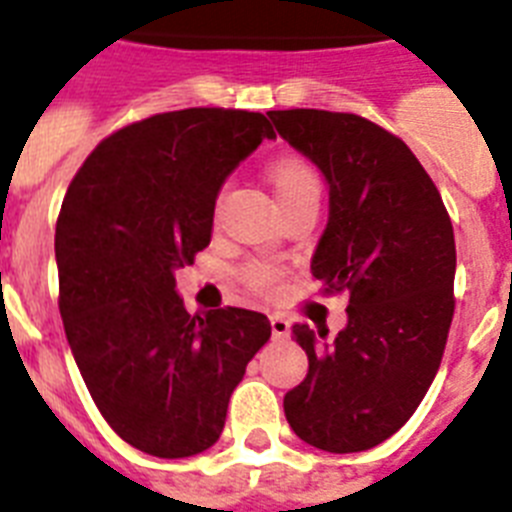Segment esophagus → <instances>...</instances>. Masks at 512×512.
Listing matches in <instances>:
<instances>
[{"label": "esophagus", "instance_id": "1", "mask_svg": "<svg viewBox=\"0 0 512 512\" xmlns=\"http://www.w3.org/2000/svg\"><path fill=\"white\" fill-rule=\"evenodd\" d=\"M269 324H272V337L274 340H285L290 335V322H287L282 314H272L269 316Z\"/></svg>", "mask_w": 512, "mask_h": 512}]
</instances>
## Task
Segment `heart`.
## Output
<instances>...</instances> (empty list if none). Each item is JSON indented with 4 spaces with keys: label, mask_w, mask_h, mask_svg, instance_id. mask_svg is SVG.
<instances>
[{
    "label": "heart",
    "mask_w": 512,
    "mask_h": 512,
    "mask_svg": "<svg viewBox=\"0 0 512 512\" xmlns=\"http://www.w3.org/2000/svg\"><path fill=\"white\" fill-rule=\"evenodd\" d=\"M269 180L274 185L277 201L287 196H295V193H301L306 188H319L314 172L308 170L303 162H298V159H277L269 167ZM246 280L256 290H269L277 282V269L269 264H251L246 269Z\"/></svg>",
    "instance_id": "obj_1"
}]
</instances>
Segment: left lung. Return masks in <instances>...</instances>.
I'll return each mask as SVG.
<instances>
[{"mask_svg":"<svg viewBox=\"0 0 512 512\" xmlns=\"http://www.w3.org/2000/svg\"><path fill=\"white\" fill-rule=\"evenodd\" d=\"M269 120L327 180L311 274L350 295L332 340L293 324L308 374L285 395V418L308 445L361 453L398 432L437 377L455 308L453 225L413 151L374 122L324 109Z\"/></svg>","mask_w":512,"mask_h":512,"instance_id":"8db88e82","label":"left lung"}]
</instances>
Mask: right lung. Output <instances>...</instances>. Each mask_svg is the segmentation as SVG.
Segmentation results:
<instances>
[{"label": "right lung", "instance_id": "right-lung-1", "mask_svg": "<svg viewBox=\"0 0 512 512\" xmlns=\"http://www.w3.org/2000/svg\"><path fill=\"white\" fill-rule=\"evenodd\" d=\"M277 138L261 112L180 109L99 143L57 219L59 314L107 424L154 458H190L225 429L227 403L269 340L259 311L188 314L175 272L214 227L232 170Z\"/></svg>", "mask_w": 512, "mask_h": 512}]
</instances>
